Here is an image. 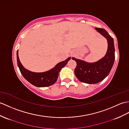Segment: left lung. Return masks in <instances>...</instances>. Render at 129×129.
I'll list each match as a JSON object with an SVG mask.
<instances>
[{
	"label": "left lung",
	"mask_w": 129,
	"mask_h": 129,
	"mask_svg": "<svg viewBox=\"0 0 129 129\" xmlns=\"http://www.w3.org/2000/svg\"><path fill=\"white\" fill-rule=\"evenodd\" d=\"M105 37L108 42V49L103 58L94 62H87L82 60L72 58L76 62L75 74L81 82L94 84L103 80L108 75L115 60V48L113 38L104 28H95Z\"/></svg>",
	"instance_id": "1"
}]
</instances>
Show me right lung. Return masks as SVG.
Instances as JSON below:
<instances>
[{"label":"right lung","instance_id":"right-lung-1","mask_svg":"<svg viewBox=\"0 0 129 129\" xmlns=\"http://www.w3.org/2000/svg\"><path fill=\"white\" fill-rule=\"evenodd\" d=\"M70 57H69L65 61L60 62L52 69L43 73H34L29 71L23 67L19 60L18 50L17 51V62L21 73L27 81L32 85L36 87H43L53 85L58 77V74L61 69L67 65L70 60Z\"/></svg>","mask_w":129,"mask_h":129}]
</instances>
